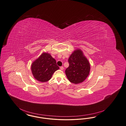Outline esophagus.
<instances>
[{"mask_svg":"<svg viewBox=\"0 0 126 126\" xmlns=\"http://www.w3.org/2000/svg\"><path fill=\"white\" fill-rule=\"evenodd\" d=\"M60 69H61V70H63L64 69L63 66H61V67H60Z\"/></svg>","mask_w":126,"mask_h":126,"instance_id":"34e87169","label":"esophagus"}]
</instances>
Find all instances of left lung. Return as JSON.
Wrapping results in <instances>:
<instances>
[{
	"mask_svg": "<svg viewBox=\"0 0 126 126\" xmlns=\"http://www.w3.org/2000/svg\"><path fill=\"white\" fill-rule=\"evenodd\" d=\"M69 65L65 71L67 78L71 82H82L89 74L90 66L86 58L80 50H76L68 59Z\"/></svg>",
	"mask_w": 126,
	"mask_h": 126,
	"instance_id": "left-lung-1",
	"label": "left lung"
}]
</instances>
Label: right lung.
I'll use <instances>...</instances> for the list:
<instances>
[{
  "label": "right lung",
  "mask_w": 126,
  "mask_h": 126,
  "mask_svg": "<svg viewBox=\"0 0 126 126\" xmlns=\"http://www.w3.org/2000/svg\"><path fill=\"white\" fill-rule=\"evenodd\" d=\"M59 69L55 60L47 53H43L32 63L31 66L35 79L42 82L50 79L54 72Z\"/></svg>",
  "instance_id": "1"
}]
</instances>
